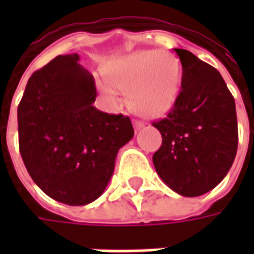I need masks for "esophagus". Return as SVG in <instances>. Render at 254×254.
Instances as JSON below:
<instances>
[{
  "mask_svg": "<svg viewBox=\"0 0 254 254\" xmlns=\"http://www.w3.org/2000/svg\"><path fill=\"white\" fill-rule=\"evenodd\" d=\"M133 125H134V129H136V130H140V129L145 127V124H144L143 121H138V120H134V121H133Z\"/></svg>",
  "mask_w": 254,
  "mask_h": 254,
  "instance_id": "obj_1",
  "label": "esophagus"
}]
</instances>
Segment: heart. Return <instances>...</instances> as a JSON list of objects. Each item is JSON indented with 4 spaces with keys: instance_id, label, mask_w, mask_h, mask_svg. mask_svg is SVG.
<instances>
[{
    "instance_id": "1",
    "label": "heart",
    "mask_w": 254,
    "mask_h": 254,
    "mask_svg": "<svg viewBox=\"0 0 254 254\" xmlns=\"http://www.w3.org/2000/svg\"><path fill=\"white\" fill-rule=\"evenodd\" d=\"M106 81L127 89L129 107L145 117H160L170 110L181 83V63L169 52L137 50L111 60L103 69ZM107 98L114 91L100 85Z\"/></svg>"
}]
</instances>
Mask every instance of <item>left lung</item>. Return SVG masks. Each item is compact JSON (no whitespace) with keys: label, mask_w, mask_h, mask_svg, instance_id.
<instances>
[{"label":"left lung","mask_w":254,"mask_h":254,"mask_svg":"<svg viewBox=\"0 0 254 254\" xmlns=\"http://www.w3.org/2000/svg\"><path fill=\"white\" fill-rule=\"evenodd\" d=\"M181 91L167 117L154 125L162 145L152 156L162 181L185 197L220 184L234 162L238 125L233 95L220 73L184 49Z\"/></svg>","instance_id":"obj_1"}]
</instances>
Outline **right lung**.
<instances>
[{
    "mask_svg": "<svg viewBox=\"0 0 254 254\" xmlns=\"http://www.w3.org/2000/svg\"><path fill=\"white\" fill-rule=\"evenodd\" d=\"M78 60L58 56L32 73L17 109L25 169L47 196L67 205H85L105 191L118 151L134 134L129 117L95 107V80Z\"/></svg>",
    "mask_w": 254,
    "mask_h": 254,
    "instance_id": "1",
    "label": "right lung"
}]
</instances>
